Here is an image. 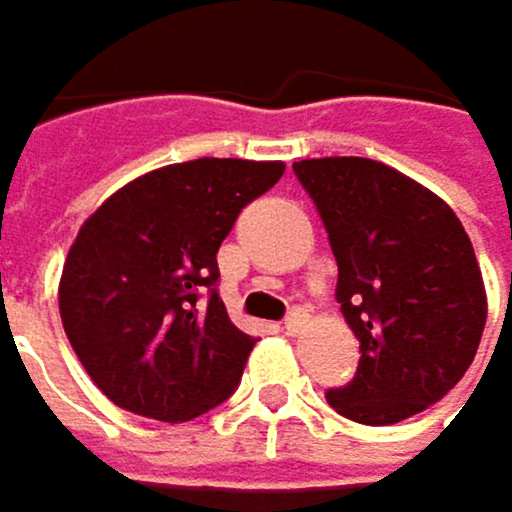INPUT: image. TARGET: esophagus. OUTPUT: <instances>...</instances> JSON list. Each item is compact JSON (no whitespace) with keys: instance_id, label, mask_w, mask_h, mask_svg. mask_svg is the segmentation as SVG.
<instances>
[{"instance_id":"obj_1","label":"esophagus","mask_w":512,"mask_h":512,"mask_svg":"<svg viewBox=\"0 0 512 512\" xmlns=\"http://www.w3.org/2000/svg\"><path fill=\"white\" fill-rule=\"evenodd\" d=\"M304 323H307V311H304V307H295V311H289V317L282 326H286V332H298Z\"/></svg>"}]
</instances>
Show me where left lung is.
<instances>
[{
  "label": "left lung",
  "instance_id": "left-lung-1",
  "mask_svg": "<svg viewBox=\"0 0 512 512\" xmlns=\"http://www.w3.org/2000/svg\"><path fill=\"white\" fill-rule=\"evenodd\" d=\"M339 264L335 301L360 342L348 385L326 401L363 426H392L441 401L473 363L488 317L482 270L457 214L370 158L292 164Z\"/></svg>",
  "mask_w": 512,
  "mask_h": 512
}]
</instances>
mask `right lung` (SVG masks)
Returning <instances> with one entry per match:
<instances>
[{"mask_svg":"<svg viewBox=\"0 0 512 512\" xmlns=\"http://www.w3.org/2000/svg\"><path fill=\"white\" fill-rule=\"evenodd\" d=\"M282 170L242 158L167 164L117 189L80 226L58 311L83 370L117 407L186 423L236 392L258 339L214 289L217 248Z\"/></svg>","mask_w":512,"mask_h":512,"instance_id":"obj_1","label":"right lung"}]
</instances>
